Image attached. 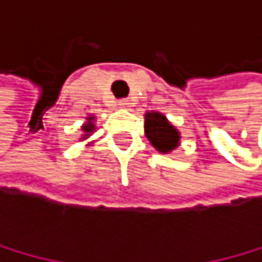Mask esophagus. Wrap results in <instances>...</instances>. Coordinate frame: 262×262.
Instances as JSON below:
<instances>
[{"label":"esophagus","instance_id":"obj_1","mask_svg":"<svg viewBox=\"0 0 262 262\" xmlns=\"http://www.w3.org/2000/svg\"><path fill=\"white\" fill-rule=\"evenodd\" d=\"M118 106H120V108L129 106V100H120V101H118Z\"/></svg>","mask_w":262,"mask_h":262}]
</instances>
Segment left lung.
<instances>
[{
	"mask_svg": "<svg viewBox=\"0 0 262 262\" xmlns=\"http://www.w3.org/2000/svg\"><path fill=\"white\" fill-rule=\"evenodd\" d=\"M146 136L159 152H170L179 144V131L161 113L146 115Z\"/></svg>",
	"mask_w": 262,
	"mask_h": 262,
	"instance_id": "1",
	"label": "left lung"
}]
</instances>
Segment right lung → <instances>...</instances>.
Segmentation results:
<instances>
[{
  "label": "right lung",
  "mask_w": 262,
  "mask_h": 262,
  "mask_svg": "<svg viewBox=\"0 0 262 262\" xmlns=\"http://www.w3.org/2000/svg\"><path fill=\"white\" fill-rule=\"evenodd\" d=\"M88 120H90V123H86V124L83 126V131H85V133H92V131H93V128H95L93 123H92L93 118H88Z\"/></svg>",
  "instance_id": "right-lung-1"
}]
</instances>
